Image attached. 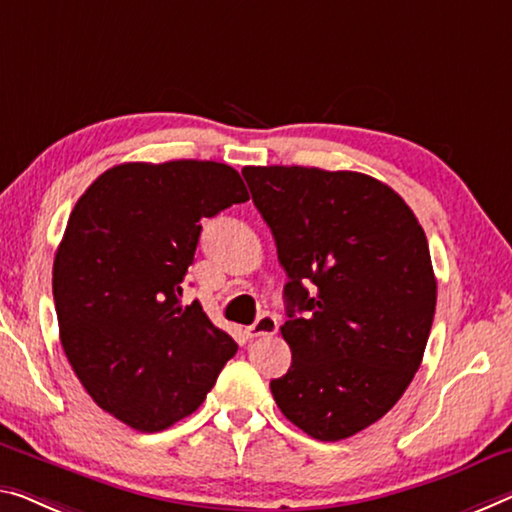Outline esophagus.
<instances>
[{
  "label": "esophagus",
  "instance_id": "obj_1",
  "mask_svg": "<svg viewBox=\"0 0 512 512\" xmlns=\"http://www.w3.org/2000/svg\"><path fill=\"white\" fill-rule=\"evenodd\" d=\"M279 332V320L272 316V313H263L254 325L247 327V336L249 338H258V336H272Z\"/></svg>",
  "mask_w": 512,
  "mask_h": 512
}]
</instances>
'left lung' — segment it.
I'll return each mask as SVG.
<instances>
[{"label": "left lung", "instance_id": "left-lung-1", "mask_svg": "<svg viewBox=\"0 0 512 512\" xmlns=\"http://www.w3.org/2000/svg\"><path fill=\"white\" fill-rule=\"evenodd\" d=\"M288 283L293 352L270 382L288 421L320 442L357 435L419 371L437 304L426 233L410 206L357 171L245 167Z\"/></svg>", "mask_w": 512, "mask_h": 512}]
</instances>
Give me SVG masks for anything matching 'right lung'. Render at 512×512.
Segmentation results:
<instances>
[{
  "label": "right lung",
  "instance_id": "obj_1",
  "mask_svg": "<svg viewBox=\"0 0 512 512\" xmlns=\"http://www.w3.org/2000/svg\"><path fill=\"white\" fill-rule=\"evenodd\" d=\"M222 162H125L89 185L54 256L64 352L93 403L160 432L199 410L238 345L180 304L201 219L247 201Z\"/></svg>",
  "mask_w": 512,
  "mask_h": 512
}]
</instances>
